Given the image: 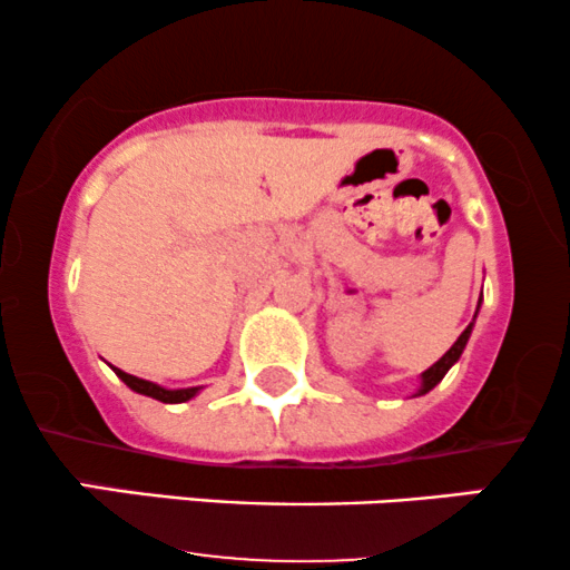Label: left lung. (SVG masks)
<instances>
[{"label": "left lung", "instance_id": "left-lung-1", "mask_svg": "<svg viewBox=\"0 0 570 570\" xmlns=\"http://www.w3.org/2000/svg\"><path fill=\"white\" fill-rule=\"evenodd\" d=\"M480 303H482V297H480ZM476 313H480V305H476L472 324H469L466 330H463L461 335H458L455 343L450 345V351L444 353V356L440 358V362L431 364V367H429L426 372H421V385H417V391H415V394H412V396H423V394H429V391L434 389V385H440V383H442V377L448 375L450 367H453V364L458 362V358H461V353H463V348H466L469 337H472V330H474V322H476Z\"/></svg>", "mask_w": 570, "mask_h": 570}]
</instances>
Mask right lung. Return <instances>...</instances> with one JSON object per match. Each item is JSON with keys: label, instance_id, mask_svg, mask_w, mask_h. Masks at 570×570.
I'll return each mask as SVG.
<instances>
[{"label": "right lung", "instance_id": "add662e5", "mask_svg": "<svg viewBox=\"0 0 570 570\" xmlns=\"http://www.w3.org/2000/svg\"><path fill=\"white\" fill-rule=\"evenodd\" d=\"M109 367H112V364H109ZM112 370H115V375L120 377V381L126 383L130 391H136V394H141V396L158 399V402H163V404L189 402V399H195L203 391V385H189V389H166V385H158V383H153V381H144V377L128 375V372H122V370H117V367H112Z\"/></svg>", "mask_w": 570, "mask_h": 570}]
</instances>
